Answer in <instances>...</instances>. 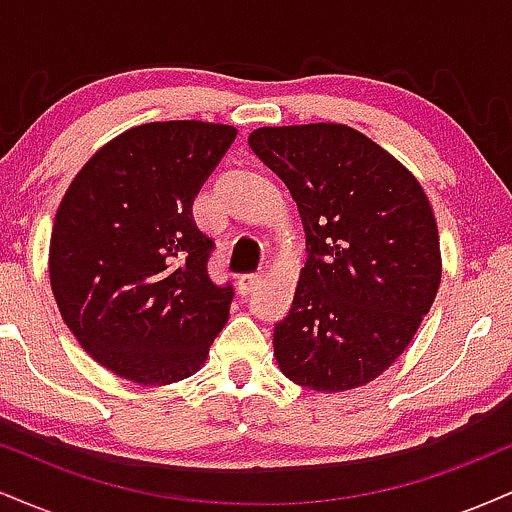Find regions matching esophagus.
<instances>
[{
  "label": "esophagus",
  "instance_id": "1",
  "mask_svg": "<svg viewBox=\"0 0 512 512\" xmlns=\"http://www.w3.org/2000/svg\"><path fill=\"white\" fill-rule=\"evenodd\" d=\"M262 279H264L262 274H243L238 279V291L243 293V296H250V293L262 284Z\"/></svg>",
  "mask_w": 512,
  "mask_h": 512
}]
</instances>
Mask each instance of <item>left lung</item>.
I'll use <instances>...</instances> for the list:
<instances>
[{"instance_id": "1", "label": "left lung", "mask_w": 512, "mask_h": 512, "mask_svg": "<svg viewBox=\"0 0 512 512\" xmlns=\"http://www.w3.org/2000/svg\"><path fill=\"white\" fill-rule=\"evenodd\" d=\"M248 142L296 199L308 252L289 315L274 327L276 363L325 395L368 385L436 301L443 260L424 187L349 125L260 127Z\"/></svg>"}]
</instances>
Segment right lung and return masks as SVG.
<instances>
[{
  "mask_svg": "<svg viewBox=\"0 0 512 512\" xmlns=\"http://www.w3.org/2000/svg\"><path fill=\"white\" fill-rule=\"evenodd\" d=\"M236 132L202 120L137 125L101 146L64 192L52 293L76 342L120 378H190L226 325L233 289L211 281L214 243L192 202Z\"/></svg>",
  "mask_w": 512,
  "mask_h": 512,
  "instance_id": "obj_1",
  "label": "right lung"
}]
</instances>
